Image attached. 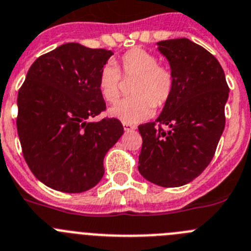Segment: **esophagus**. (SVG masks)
<instances>
[{
  "label": "esophagus",
  "mask_w": 251,
  "mask_h": 251,
  "mask_svg": "<svg viewBox=\"0 0 251 251\" xmlns=\"http://www.w3.org/2000/svg\"><path fill=\"white\" fill-rule=\"evenodd\" d=\"M123 126H124V130L125 131H131V130H135V128H136V126L132 125V124H128V123H124Z\"/></svg>",
  "instance_id": "esophagus-1"
}]
</instances>
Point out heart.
<instances>
[{
  "mask_svg": "<svg viewBox=\"0 0 251 251\" xmlns=\"http://www.w3.org/2000/svg\"><path fill=\"white\" fill-rule=\"evenodd\" d=\"M125 77H135L130 98L120 101L110 110V115L124 123H139L152 115L153 107H162L175 89V75L170 66L159 64L155 53L134 47L119 60ZM99 90L103 100L115 103L121 96V74L114 64H106L99 74Z\"/></svg>",
  "mask_w": 251,
  "mask_h": 251,
  "instance_id": "obj_1",
  "label": "heart"
}]
</instances>
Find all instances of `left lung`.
Segmentation results:
<instances>
[{
  "label": "left lung",
  "mask_w": 251,
  "mask_h": 251,
  "mask_svg": "<svg viewBox=\"0 0 251 251\" xmlns=\"http://www.w3.org/2000/svg\"><path fill=\"white\" fill-rule=\"evenodd\" d=\"M157 45L170 62L175 89L157 120L139 126L137 169L153 184L176 187L193 181L213 160L225 127L229 86L219 61L200 45L187 38Z\"/></svg>",
  "instance_id": "obj_1"
}]
</instances>
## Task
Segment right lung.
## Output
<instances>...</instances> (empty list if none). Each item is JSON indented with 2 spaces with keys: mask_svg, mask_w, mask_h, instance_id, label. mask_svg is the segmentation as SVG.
<instances>
[{
  "mask_svg": "<svg viewBox=\"0 0 251 251\" xmlns=\"http://www.w3.org/2000/svg\"><path fill=\"white\" fill-rule=\"evenodd\" d=\"M111 51L65 44L32 64L17 96L22 153L33 175L62 193H82L103 176V157L124 134L106 110L99 74Z\"/></svg>",
  "mask_w": 251,
  "mask_h": 251,
  "instance_id": "right-lung-1",
  "label": "right lung"
}]
</instances>
